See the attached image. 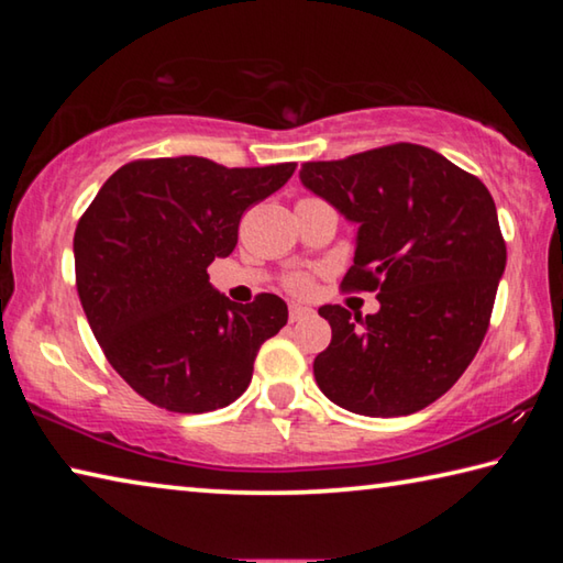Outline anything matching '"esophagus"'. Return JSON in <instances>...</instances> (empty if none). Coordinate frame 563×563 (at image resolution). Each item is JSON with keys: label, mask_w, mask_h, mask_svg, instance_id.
I'll list each match as a JSON object with an SVG mask.
<instances>
[{"label": "esophagus", "mask_w": 563, "mask_h": 563, "mask_svg": "<svg viewBox=\"0 0 563 563\" xmlns=\"http://www.w3.org/2000/svg\"><path fill=\"white\" fill-rule=\"evenodd\" d=\"M310 316H312L310 308H302V305H290V322H300Z\"/></svg>", "instance_id": "34e87169"}]
</instances>
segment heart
I'll list each match as a JSON object with an SVG mask.
<instances>
[{
    "label": "heart",
    "mask_w": 563,
    "mask_h": 563,
    "mask_svg": "<svg viewBox=\"0 0 563 563\" xmlns=\"http://www.w3.org/2000/svg\"><path fill=\"white\" fill-rule=\"evenodd\" d=\"M310 278L308 275H292V278L288 280V288L292 290V292H308L310 290Z\"/></svg>",
    "instance_id": "heart-1"
}]
</instances>
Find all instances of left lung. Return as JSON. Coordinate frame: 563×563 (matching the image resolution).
Listing matches in <instances>:
<instances>
[{"mask_svg":"<svg viewBox=\"0 0 563 563\" xmlns=\"http://www.w3.org/2000/svg\"><path fill=\"white\" fill-rule=\"evenodd\" d=\"M300 180L357 223L342 290H377L360 318L318 310L332 340L312 362L328 399L367 417H402L440 399L487 335L507 245L494 198L442 154L393 144L308 161Z\"/></svg>","mask_w":563,"mask_h":563,"instance_id":"obj_1","label":"left lung"}]
</instances>
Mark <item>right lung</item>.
<instances>
[{"instance_id":"obj_1","label":"right lung","mask_w":563,"mask_h":563,"mask_svg":"<svg viewBox=\"0 0 563 563\" xmlns=\"http://www.w3.org/2000/svg\"><path fill=\"white\" fill-rule=\"evenodd\" d=\"M292 170L141 158L121 166L79 218L81 308L111 367L151 405L211 412L251 385L255 355L288 322V305L273 292L238 305L213 290L206 268L233 253L241 216Z\"/></svg>"}]
</instances>
